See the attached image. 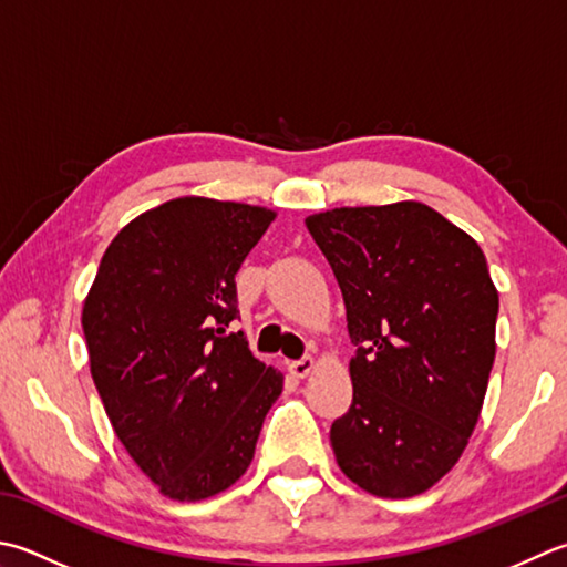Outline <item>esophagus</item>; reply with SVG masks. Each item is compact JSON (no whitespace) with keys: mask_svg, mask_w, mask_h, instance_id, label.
<instances>
[{"mask_svg":"<svg viewBox=\"0 0 567 567\" xmlns=\"http://www.w3.org/2000/svg\"><path fill=\"white\" fill-rule=\"evenodd\" d=\"M317 369V361L312 357H305L299 361H292L290 365H287V371H290L295 379H307L309 373H312Z\"/></svg>","mask_w":567,"mask_h":567,"instance_id":"obj_1","label":"esophagus"}]
</instances>
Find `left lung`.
<instances>
[{"mask_svg":"<svg viewBox=\"0 0 567 567\" xmlns=\"http://www.w3.org/2000/svg\"><path fill=\"white\" fill-rule=\"evenodd\" d=\"M347 305L353 401L331 425L363 492L410 498L460 462L496 357L498 292L470 233L420 202L305 218Z\"/></svg>","mask_w":567,"mask_h":567,"instance_id":"8db88e82","label":"left lung"}]
</instances>
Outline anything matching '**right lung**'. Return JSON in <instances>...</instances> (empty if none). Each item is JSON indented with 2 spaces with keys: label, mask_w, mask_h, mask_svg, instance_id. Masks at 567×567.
Returning a JSON list of instances; mask_svg holds the SVG:
<instances>
[{
  "label": "right lung",
  "mask_w": 567,
  "mask_h": 567,
  "mask_svg": "<svg viewBox=\"0 0 567 567\" xmlns=\"http://www.w3.org/2000/svg\"><path fill=\"white\" fill-rule=\"evenodd\" d=\"M275 210L206 196L144 210L110 243L83 302L91 375L122 447L172 502L248 472L282 373L236 319V272Z\"/></svg>",
  "instance_id": "1"
}]
</instances>
